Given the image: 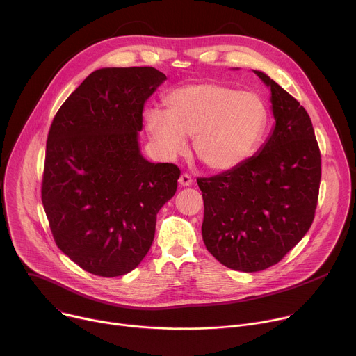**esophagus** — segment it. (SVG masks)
<instances>
[{
    "mask_svg": "<svg viewBox=\"0 0 356 356\" xmlns=\"http://www.w3.org/2000/svg\"><path fill=\"white\" fill-rule=\"evenodd\" d=\"M178 182H179V185H181V186H189V185H192L193 179H192V177H191L189 174L184 172V174H181V177H179Z\"/></svg>",
    "mask_w": 356,
    "mask_h": 356,
    "instance_id": "34e87169",
    "label": "esophagus"
}]
</instances>
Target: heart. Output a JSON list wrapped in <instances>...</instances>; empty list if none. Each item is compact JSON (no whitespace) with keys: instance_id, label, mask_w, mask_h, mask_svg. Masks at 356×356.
Here are the masks:
<instances>
[{"instance_id":"1","label":"heart","mask_w":356,"mask_h":356,"mask_svg":"<svg viewBox=\"0 0 356 356\" xmlns=\"http://www.w3.org/2000/svg\"><path fill=\"white\" fill-rule=\"evenodd\" d=\"M164 106L165 113L146 114L147 132L159 150L174 159L185 150V136L193 138L197 160L216 172L243 164L267 125V108L257 95L217 82L175 88L164 97Z\"/></svg>"}]
</instances>
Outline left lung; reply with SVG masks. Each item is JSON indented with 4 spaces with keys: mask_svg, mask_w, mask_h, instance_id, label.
I'll return each instance as SVG.
<instances>
[{
    "mask_svg": "<svg viewBox=\"0 0 356 356\" xmlns=\"http://www.w3.org/2000/svg\"><path fill=\"white\" fill-rule=\"evenodd\" d=\"M275 127L261 152L239 167L197 178L202 235L224 266L245 273L278 263L309 231L318 199L321 156L309 114L266 74Z\"/></svg>",
    "mask_w": 356,
    "mask_h": 356,
    "instance_id": "obj_1",
    "label": "left lung"
}]
</instances>
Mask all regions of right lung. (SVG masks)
Wrapping results in <instances>:
<instances>
[{
	"mask_svg": "<svg viewBox=\"0 0 356 356\" xmlns=\"http://www.w3.org/2000/svg\"><path fill=\"white\" fill-rule=\"evenodd\" d=\"M165 79L152 67L97 70L51 122L42 202L57 246L95 275L138 267L177 191L181 170L149 163L138 145L145 103Z\"/></svg>",
	"mask_w": 356,
	"mask_h": 356,
	"instance_id": "obj_1",
	"label": "right lung"
}]
</instances>
